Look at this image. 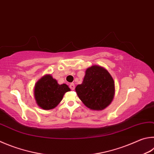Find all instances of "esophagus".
<instances>
[{
  "instance_id": "1",
  "label": "esophagus",
  "mask_w": 154,
  "mask_h": 154,
  "mask_svg": "<svg viewBox=\"0 0 154 154\" xmlns=\"http://www.w3.org/2000/svg\"><path fill=\"white\" fill-rule=\"evenodd\" d=\"M69 87H70V88H71V90H74V89H75V84L73 83H71V84L69 85Z\"/></svg>"
}]
</instances>
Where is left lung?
Wrapping results in <instances>:
<instances>
[{
  "mask_svg": "<svg viewBox=\"0 0 154 154\" xmlns=\"http://www.w3.org/2000/svg\"><path fill=\"white\" fill-rule=\"evenodd\" d=\"M75 91L84 105L93 110H102L111 104L115 94V84L107 70L99 65L86 69L82 84Z\"/></svg>",
  "mask_w": 154,
  "mask_h": 154,
  "instance_id": "8db88e82",
  "label": "left lung"
}]
</instances>
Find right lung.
I'll list each match as a JSON object with an SVG mask.
<instances>
[{
  "label": "right lung",
  "mask_w": 154,
  "mask_h": 154,
  "mask_svg": "<svg viewBox=\"0 0 154 154\" xmlns=\"http://www.w3.org/2000/svg\"><path fill=\"white\" fill-rule=\"evenodd\" d=\"M71 91L69 86L59 85L51 75L46 74L35 84L33 96L36 104L43 110L54 108L61 102L66 92Z\"/></svg>",
  "instance_id": "1"
}]
</instances>
